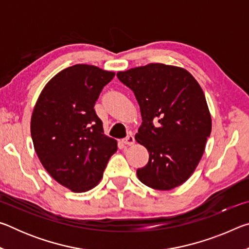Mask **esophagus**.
<instances>
[{"label": "esophagus", "instance_id": "obj_1", "mask_svg": "<svg viewBox=\"0 0 249 249\" xmlns=\"http://www.w3.org/2000/svg\"><path fill=\"white\" fill-rule=\"evenodd\" d=\"M122 142H123L125 145H128V146H130V145H133V144H134L135 138H134L133 135H128V136H126L125 138H123V141H122Z\"/></svg>", "mask_w": 249, "mask_h": 249}]
</instances>
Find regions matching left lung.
<instances>
[{
	"label": "left lung",
	"mask_w": 249,
	"mask_h": 249,
	"mask_svg": "<svg viewBox=\"0 0 249 249\" xmlns=\"http://www.w3.org/2000/svg\"><path fill=\"white\" fill-rule=\"evenodd\" d=\"M134 92L142 123L135 140L149 153L138 179L156 190H171L189 179L204 153L212 123L203 91L187 70L162 64L120 71Z\"/></svg>",
	"instance_id": "8db88e82"
}]
</instances>
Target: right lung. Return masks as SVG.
Instances as JSON below:
<instances>
[{"label":"right lung","mask_w":249,"mask_h":249,"mask_svg":"<svg viewBox=\"0 0 249 249\" xmlns=\"http://www.w3.org/2000/svg\"><path fill=\"white\" fill-rule=\"evenodd\" d=\"M115 73L74 65L46 84L31 121L35 151L48 174L73 192L94 188L103 177L116 141L103 134L94 104Z\"/></svg>","instance_id":"add662e5"}]
</instances>
